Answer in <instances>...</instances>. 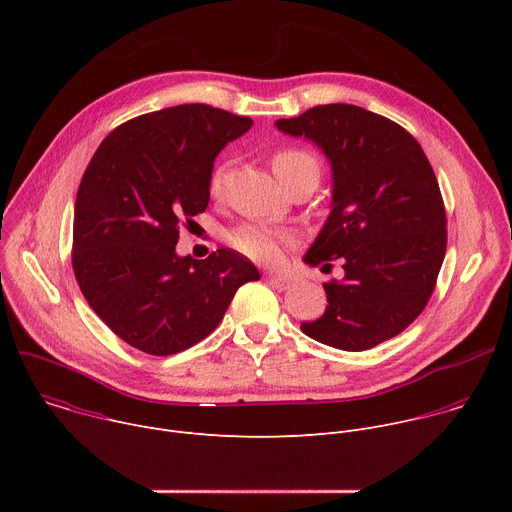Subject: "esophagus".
Masks as SVG:
<instances>
[{
	"instance_id": "obj_1",
	"label": "esophagus",
	"mask_w": 512,
	"mask_h": 512,
	"mask_svg": "<svg viewBox=\"0 0 512 512\" xmlns=\"http://www.w3.org/2000/svg\"><path fill=\"white\" fill-rule=\"evenodd\" d=\"M265 281H267L269 285L277 287V289H287L289 283H291V279H289L287 275H281V273H267V275H265Z\"/></svg>"
}]
</instances>
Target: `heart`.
<instances>
[{"label": "heart", "instance_id": "obj_1", "mask_svg": "<svg viewBox=\"0 0 512 512\" xmlns=\"http://www.w3.org/2000/svg\"><path fill=\"white\" fill-rule=\"evenodd\" d=\"M271 168L283 186H289L291 182L300 180L306 174L320 176L318 158L312 152L302 150V148L277 150L271 156ZM225 178H227V164L225 162L216 164L214 170L210 172V180H208L210 194L218 196L223 192ZM283 239H285V235L275 229H269L259 223H247L231 233L229 243L239 253L247 255L255 261H273L279 257V247H281Z\"/></svg>", "mask_w": 512, "mask_h": 512}]
</instances>
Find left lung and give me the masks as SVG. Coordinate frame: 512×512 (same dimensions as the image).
<instances>
[{
  "label": "left lung",
  "instance_id": "obj_1",
  "mask_svg": "<svg viewBox=\"0 0 512 512\" xmlns=\"http://www.w3.org/2000/svg\"><path fill=\"white\" fill-rule=\"evenodd\" d=\"M277 129L314 141L332 166V210L304 261L340 259L310 338L348 352L401 334L427 306L448 231L440 184L417 139L356 105H318ZM326 267V265H324Z\"/></svg>",
  "mask_w": 512,
  "mask_h": 512
}]
</instances>
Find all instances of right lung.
I'll list each match as a JSON object with an SVG mask.
<instances>
[{
    "instance_id": "1",
    "label": "right lung",
    "mask_w": 512,
    "mask_h": 512,
    "mask_svg": "<svg viewBox=\"0 0 512 512\" xmlns=\"http://www.w3.org/2000/svg\"><path fill=\"white\" fill-rule=\"evenodd\" d=\"M253 121L202 103L113 129L75 202L72 269L95 314L129 346L168 356L221 324L257 267L233 249L178 257L180 225L204 212L214 158Z\"/></svg>"
}]
</instances>
